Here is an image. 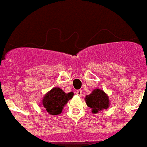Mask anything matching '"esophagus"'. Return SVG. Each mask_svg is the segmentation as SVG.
Instances as JSON below:
<instances>
[{"instance_id":"34e87169","label":"esophagus","mask_w":147,"mask_h":147,"mask_svg":"<svg viewBox=\"0 0 147 147\" xmlns=\"http://www.w3.org/2000/svg\"><path fill=\"white\" fill-rule=\"evenodd\" d=\"M75 93H76V94L78 95V96H82V91H81V90H76V91H75Z\"/></svg>"}]
</instances>
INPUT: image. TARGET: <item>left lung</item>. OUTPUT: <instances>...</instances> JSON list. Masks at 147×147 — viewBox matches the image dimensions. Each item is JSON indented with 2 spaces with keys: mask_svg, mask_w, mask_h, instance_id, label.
<instances>
[{
  "mask_svg": "<svg viewBox=\"0 0 147 147\" xmlns=\"http://www.w3.org/2000/svg\"><path fill=\"white\" fill-rule=\"evenodd\" d=\"M85 100L87 106L91 108L93 114H96L100 111L107 109L109 107V96L101 89H94L90 94L86 96Z\"/></svg>",
  "mask_w": 147,
  "mask_h": 147,
  "instance_id": "left-lung-1",
  "label": "left lung"
}]
</instances>
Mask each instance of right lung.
Returning <instances> with one entry per match:
<instances>
[{"label": "right lung", "mask_w": 147, "mask_h": 147, "mask_svg": "<svg viewBox=\"0 0 147 147\" xmlns=\"http://www.w3.org/2000/svg\"><path fill=\"white\" fill-rule=\"evenodd\" d=\"M74 96V93L64 92L60 88H53L45 95L42 100V106L51 115L61 114L64 106Z\"/></svg>", "instance_id": "right-lung-1"}]
</instances>
